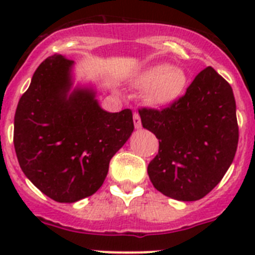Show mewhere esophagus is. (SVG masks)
Wrapping results in <instances>:
<instances>
[{"mask_svg": "<svg viewBox=\"0 0 255 255\" xmlns=\"http://www.w3.org/2000/svg\"><path fill=\"white\" fill-rule=\"evenodd\" d=\"M132 119H134V126L136 128V129H140L141 128V120H140V116H139L138 112H135L134 116H132Z\"/></svg>", "mask_w": 255, "mask_h": 255, "instance_id": "esophagus-1", "label": "esophagus"}]
</instances>
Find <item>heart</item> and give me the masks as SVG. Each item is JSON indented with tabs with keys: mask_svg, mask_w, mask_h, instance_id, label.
<instances>
[{
	"mask_svg": "<svg viewBox=\"0 0 255 255\" xmlns=\"http://www.w3.org/2000/svg\"><path fill=\"white\" fill-rule=\"evenodd\" d=\"M135 84L149 89V102L161 107L171 105L185 93L188 75L184 70L171 64H157L138 74Z\"/></svg>",
	"mask_w": 255,
	"mask_h": 255,
	"instance_id": "b5f03b06",
	"label": "heart"
}]
</instances>
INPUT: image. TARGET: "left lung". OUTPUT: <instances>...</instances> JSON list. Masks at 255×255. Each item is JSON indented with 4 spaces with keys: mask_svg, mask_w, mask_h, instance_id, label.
I'll use <instances>...</instances> for the list:
<instances>
[{
    "mask_svg": "<svg viewBox=\"0 0 255 255\" xmlns=\"http://www.w3.org/2000/svg\"><path fill=\"white\" fill-rule=\"evenodd\" d=\"M144 129L159 140L148 164L153 186L166 197H206L233 163L239 141L233 88L213 67L202 70L185 94L162 110H139Z\"/></svg>",
    "mask_w": 255,
    "mask_h": 255,
    "instance_id": "8db88e82",
    "label": "left lung"
}]
</instances>
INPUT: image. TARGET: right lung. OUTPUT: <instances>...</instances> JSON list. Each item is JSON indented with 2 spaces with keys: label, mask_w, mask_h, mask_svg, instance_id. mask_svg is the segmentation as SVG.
<instances>
[{
  "label": "right lung",
  "mask_w": 255,
  "mask_h": 255,
  "mask_svg": "<svg viewBox=\"0 0 255 255\" xmlns=\"http://www.w3.org/2000/svg\"><path fill=\"white\" fill-rule=\"evenodd\" d=\"M74 61L47 57L17 103L13 145L25 176L60 203L91 197L134 130L131 110L107 112L91 88L71 89Z\"/></svg>",
  "instance_id": "1"
}]
</instances>
